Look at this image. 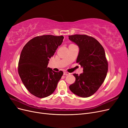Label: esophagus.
<instances>
[{
	"label": "esophagus",
	"mask_w": 128,
	"mask_h": 128,
	"mask_svg": "<svg viewBox=\"0 0 128 128\" xmlns=\"http://www.w3.org/2000/svg\"><path fill=\"white\" fill-rule=\"evenodd\" d=\"M70 73H69V72H66V71L64 72V75H70Z\"/></svg>",
	"instance_id": "34e87169"
}]
</instances>
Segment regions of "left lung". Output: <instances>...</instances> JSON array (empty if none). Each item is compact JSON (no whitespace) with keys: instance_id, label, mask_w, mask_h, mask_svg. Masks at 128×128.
Returning <instances> with one entry per match:
<instances>
[{"instance_id":"left-lung-1","label":"left lung","mask_w":128,"mask_h":128,"mask_svg":"<svg viewBox=\"0 0 128 128\" xmlns=\"http://www.w3.org/2000/svg\"><path fill=\"white\" fill-rule=\"evenodd\" d=\"M68 38L78 46L76 63L83 68L82 73L73 74L76 80L70 90L80 97H90L101 86L107 74L108 64L104 48L95 38L85 34L70 36Z\"/></svg>"}]
</instances>
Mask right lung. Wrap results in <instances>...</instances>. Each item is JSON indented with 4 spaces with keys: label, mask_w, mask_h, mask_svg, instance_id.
Segmentation results:
<instances>
[{
    "label": "right lung",
    "mask_w": 128,
    "mask_h": 128,
    "mask_svg": "<svg viewBox=\"0 0 128 128\" xmlns=\"http://www.w3.org/2000/svg\"><path fill=\"white\" fill-rule=\"evenodd\" d=\"M64 36L43 35L32 38L24 46L18 63V73L31 94L45 98L54 92L63 72L48 68L49 59L63 42Z\"/></svg>",
    "instance_id": "add662e5"
}]
</instances>
